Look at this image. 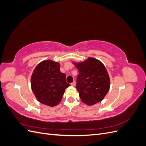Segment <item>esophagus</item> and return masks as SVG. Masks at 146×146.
<instances>
[{"mask_svg":"<svg viewBox=\"0 0 146 146\" xmlns=\"http://www.w3.org/2000/svg\"><path fill=\"white\" fill-rule=\"evenodd\" d=\"M76 82L74 81L72 83H70V85H71V86H76Z\"/></svg>","mask_w":146,"mask_h":146,"instance_id":"34e87169","label":"esophagus"}]
</instances>
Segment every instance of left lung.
Wrapping results in <instances>:
<instances>
[{"instance_id": "8db88e82", "label": "left lung", "mask_w": 146, "mask_h": 146, "mask_svg": "<svg viewBox=\"0 0 146 146\" xmlns=\"http://www.w3.org/2000/svg\"><path fill=\"white\" fill-rule=\"evenodd\" d=\"M74 64L79 72L76 88L81 100L88 105L102 100L110 86V77L105 66L94 58Z\"/></svg>"}]
</instances>
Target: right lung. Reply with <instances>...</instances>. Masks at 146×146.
Here are the masks:
<instances>
[{"label": "right lung", "instance_id": "add662e5", "mask_svg": "<svg viewBox=\"0 0 146 146\" xmlns=\"http://www.w3.org/2000/svg\"><path fill=\"white\" fill-rule=\"evenodd\" d=\"M70 85L66 81V75L61 72L60 64L45 60L35 68L31 77V87L39 102L49 107L58 105L66 88Z\"/></svg>", "mask_w": 146, "mask_h": 146}]
</instances>
